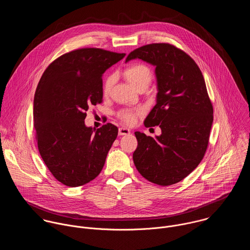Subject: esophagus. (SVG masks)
I'll return each instance as SVG.
<instances>
[{"label": "esophagus", "mask_w": 250, "mask_h": 250, "mask_svg": "<svg viewBox=\"0 0 250 250\" xmlns=\"http://www.w3.org/2000/svg\"><path fill=\"white\" fill-rule=\"evenodd\" d=\"M118 134H119V136L128 135V134H130V130H129V129H127V128L121 127V128H119V130H118Z\"/></svg>", "instance_id": "obj_1"}]
</instances>
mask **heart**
<instances>
[{
  "label": "heart",
  "instance_id": "heart-1",
  "mask_svg": "<svg viewBox=\"0 0 250 250\" xmlns=\"http://www.w3.org/2000/svg\"><path fill=\"white\" fill-rule=\"evenodd\" d=\"M124 74L127 78V80L138 89L142 86H148L151 80H152V72L151 69L143 64V63H134L129 65ZM115 80V76L113 74H110L106 77L103 83V93L107 95L109 93L113 83ZM142 108H137V109H123L118 113L119 118L127 125H132L136 122L137 117L143 113Z\"/></svg>",
  "mask_w": 250,
  "mask_h": 250
}]
</instances>
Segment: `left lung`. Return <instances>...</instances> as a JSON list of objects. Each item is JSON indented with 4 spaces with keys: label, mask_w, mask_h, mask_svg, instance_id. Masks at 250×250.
Here are the masks:
<instances>
[{
    "label": "left lung",
    "mask_w": 250,
    "mask_h": 250,
    "mask_svg": "<svg viewBox=\"0 0 250 250\" xmlns=\"http://www.w3.org/2000/svg\"><path fill=\"white\" fill-rule=\"evenodd\" d=\"M141 59L156 66L157 104L145 127L160 126L155 139L136 132L133 160L144 178L170 186L186 178L202 161L214 120L213 104L202 72L183 50L169 43H152L132 51L126 62Z\"/></svg>",
    "instance_id": "obj_1"
}]
</instances>
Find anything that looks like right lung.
Segmentation results:
<instances>
[{"instance_id":"right-lung-1","label":"right lung","mask_w":250,"mask_h":250,"mask_svg":"<svg viewBox=\"0 0 250 250\" xmlns=\"http://www.w3.org/2000/svg\"><path fill=\"white\" fill-rule=\"evenodd\" d=\"M125 57L100 48L76 49L56 59L40 78L34 124L40 156L53 176L80 187L101 172L118 129L107 123L95 132L84 125L86 110L103 101L102 75Z\"/></svg>"}]
</instances>
